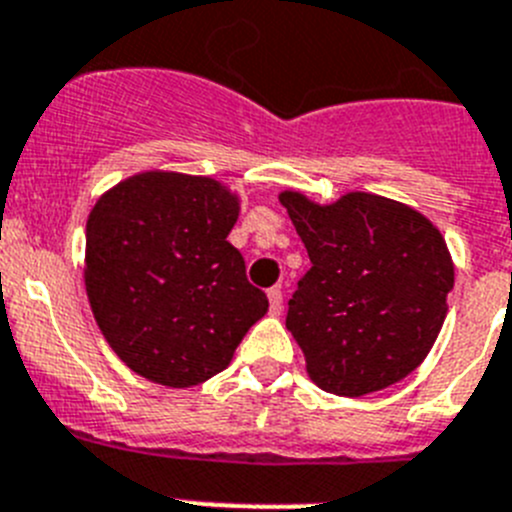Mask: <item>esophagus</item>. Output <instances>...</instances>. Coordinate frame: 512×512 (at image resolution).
<instances>
[{"instance_id":"esophagus-1","label":"esophagus","mask_w":512,"mask_h":512,"mask_svg":"<svg viewBox=\"0 0 512 512\" xmlns=\"http://www.w3.org/2000/svg\"><path fill=\"white\" fill-rule=\"evenodd\" d=\"M267 301H270V313H273V316H278V313L283 311V290H280L278 285L267 290Z\"/></svg>"}]
</instances>
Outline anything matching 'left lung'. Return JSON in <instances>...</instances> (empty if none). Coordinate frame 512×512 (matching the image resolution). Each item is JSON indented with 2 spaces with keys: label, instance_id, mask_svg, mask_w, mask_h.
<instances>
[{
  "label": "left lung",
  "instance_id": "obj_1",
  "mask_svg": "<svg viewBox=\"0 0 512 512\" xmlns=\"http://www.w3.org/2000/svg\"><path fill=\"white\" fill-rule=\"evenodd\" d=\"M278 199L311 257L285 319L308 377L359 398L411 375L434 347L454 288L439 227L377 193L319 204L288 188Z\"/></svg>",
  "mask_w": 512,
  "mask_h": 512
}]
</instances>
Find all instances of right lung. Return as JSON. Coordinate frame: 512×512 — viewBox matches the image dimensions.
<instances>
[{
    "mask_svg": "<svg viewBox=\"0 0 512 512\" xmlns=\"http://www.w3.org/2000/svg\"><path fill=\"white\" fill-rule=\"evenodd\" d=\"M239 193L209 176L142 170L104 191L86 219L84 285L124 365L165 388H193L232 362L267 313L227 242Z\"/></svg>",
    "mask_w": 512,
    "mask_h": 512,
    "instance_id": "add662e5",
    "label": "right lung"
}]
</instances>
